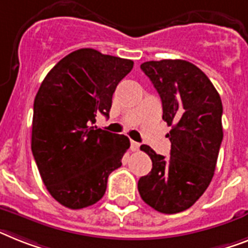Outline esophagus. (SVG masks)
<instances>
[{
	"instance_id": "34e87169",
	"label": "esophagus",
	"mask_w": 248,
	"mask_h": 248,
	"mask_svg": "<svg viewBox=\"0 0 248 248\" xmlns=\"http://www.w3.org/2000/svg\"><path fill=\"white\" fill-rule=\"evenodd\" d=\"M139 146H140V144H139V143H137V142H134V140H132V142H130V149H132L133 152L138 151Z\"/></svg>"
}]
</instances>
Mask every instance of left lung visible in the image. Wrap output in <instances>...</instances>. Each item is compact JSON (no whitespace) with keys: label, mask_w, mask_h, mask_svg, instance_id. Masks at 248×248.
Instances as JSON below:
<instances>
[{"label":"left lung","mask_w":248,"mask_h":248,"mask_svg":"<svg viewBox=\"0 0 248 248\" xmlns=\"http://www.w3.org/2000/svg\"><path fill=\"white\" fill-rule=\"evenodd\" d=\"M140 68L159 93L162 119L172 129L170 157L140 146L152 170L139 179L138 191L155 210L175 214L194 205L212 181L223 139L222 100L205 73L187 61H149Z\"/></svg>","instance_id":"1"}]
</instances>
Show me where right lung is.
<instances>
[{
	"instance_id": "1",
	"label": "right lung",
	"mask_w": 248,
	"mask_h": 248,
	"mask_svg": "<svg viewBox=\"0 0 248 248\" xmlns=\"http://www.w3.org/2000/svg\"><path fill=\"white\" fill-rule=\"evenodd\" d=\"M130 59L83 48L53 67L34 100L31 151L49 194L69 209L99 202L122 166L128 137L92 126L109 118L112 93L133 68Z\"/></svg>"
}]
</instances>
